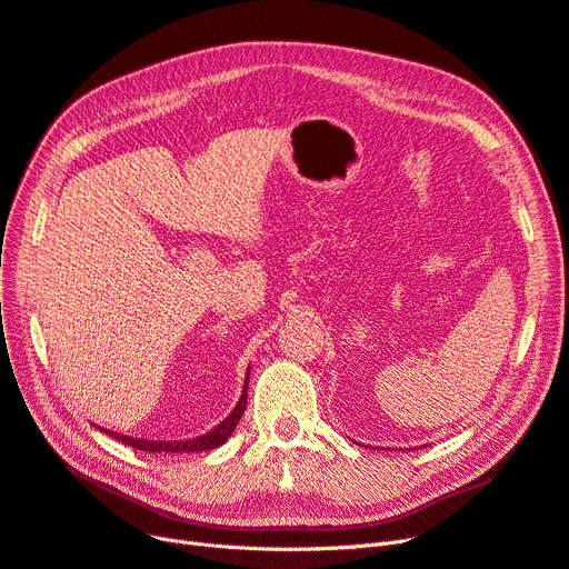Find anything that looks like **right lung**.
Returning a JSON list of instances; mask_svg holds the SVG:
<instances>
[{
	"instance_id": "right-lung-1",
	"label": "right lung",
	"mask_w": 569,
	"mask_h": 569,
	"mask_svg": "<svg viewBox=\"0 0 569 569\" xmlns=\"http://www.w3.org/2000/svg\"><path fill=\"white\" fill-rule=\"evenodd\" d=\"M248 375H250V368L246 372V382H243V391H241V398L239 403L234 406V410H231L222 422L210 429L208 433L203 436H197V438H187V440H147V438H133V436H123V433H117V431H108V429H100L104 433H110L112 438L121 440V443L131 446L136 450H142V452H208V450H216L220 448L224 440L231 436V431L237 429L239 419L246 410V398H248Z\"/></svg>"
}]
</instances>
